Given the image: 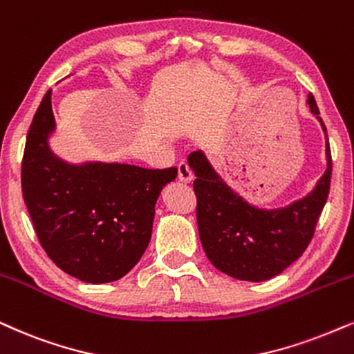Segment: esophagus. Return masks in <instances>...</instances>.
Here are the masks:
<instances>
[{
    "instance_id": "obj_1",
    "label": "esophagus",
    "mask_w": 354,
    "mask_h": 354,
    "mask_svg": "<svg viewBox=\"0 0 354 354\" xmlns=\"http://www.w3.org/2000/svg\"><path fill=\"white\" fill-rule=\"evenodd\" d=\"M177 172H178V180H180V182L190 183L192 180H194V172H192V169L188 167L187 162L178 164Z\"/></svg>"
}]
</instances>
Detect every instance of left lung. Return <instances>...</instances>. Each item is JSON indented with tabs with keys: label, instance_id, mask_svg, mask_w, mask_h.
I'll return each mask as SVG.
<instances>
[{
	"label": "left lung",
	"instance_id": "1",
	"mask_svg": "<svg viewBox=\"0 0 354 354\" xmlns=\"http://www.w3.org/2000/svg\"><path fill=\"white\" fill-rule=\"evenodd\" d=\"M310 112L319 118L327 140V169L304 198L278 209H260L237 195L218 176L201 151L188 156L195 172L196 223L200 241L219 272L244 281H265L286 270L304 254L314 236L330 190L332 156L314 95H307Z\"/></svg>",
	"mask_w": 354,
	"mask_h": 354
}]
</instances>
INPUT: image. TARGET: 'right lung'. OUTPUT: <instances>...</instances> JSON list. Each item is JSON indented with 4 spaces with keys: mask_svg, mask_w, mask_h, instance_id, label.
<instances>
[{
    "mask_svg": "<svg viewBox=\"0 0 354 354\" xmlns=\"http://www.w3.org/2000/svg\"><path fill=\"white\" fill-rule=\"evenodd\" d=\"M53 130L50 89L27 133L21 172L22 196L40 245L58 268L81 281H117L145 254L154 205L177 169L68 164L50 149Z\"/></svg>",
    "mask_w": 354,
    "mask_h": 354,
    "instance_id": "1",
    "label": "right lung"
}]
</instances>
